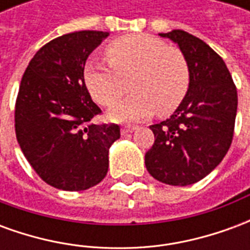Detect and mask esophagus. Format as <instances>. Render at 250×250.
Masks as SVG:
<instances>
[{
    "label": "esophagus",
    "instance_id": "1",
    "mask_svg": "<svg viewBox=\"0 0 250 250\" xmlns=\"http://www.w3.org/2000/svg\"><path fill=\"white\" fill-rule=\"evenodd\" d=\"M135 130V127H134V125H123V127H122V135H125V134H130V132H132V131Z\"/></svg>",
    "mask_w": 250,
    "mask_h": 250
}]
</instances>
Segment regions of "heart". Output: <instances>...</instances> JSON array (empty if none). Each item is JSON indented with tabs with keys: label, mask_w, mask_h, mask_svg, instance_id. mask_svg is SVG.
I'll use <instances>...</instances> for the list:
<instances>
[{
	"label": "heart",
	"mask_w": 250,
	"mask_h": 250,
	"mask_svg": "<svg viewBox=\"0 0 250 250\" xmlns=\"http://www.w3.org/2000/svg\"><path fill=\"white\" fill-rule=\"evenodd\" d=\"M109 66L89 62L84 68L88 91L98 103L112 105L130 82L132 94L109 109L111 119L139 122L171 114L188 95L191 71L186 55L178 46L146 35L127 36L105 48Z\"/></svg>",
	"instance_id": "obj_1"
}]
</instances>
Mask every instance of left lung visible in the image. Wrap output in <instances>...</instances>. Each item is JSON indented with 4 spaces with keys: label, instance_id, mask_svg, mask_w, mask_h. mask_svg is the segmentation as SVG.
Here are the masks:
<instances>
[{
    "label": "left lung",
    "instance_id": "left-lung-1",
    "mask_svg": "<svg viewBox=\"0 0 250 250\" xmlns=\"http://www.w3.org/2000/svg\"><path fill=\"white\" fill-rule=\"evenodd\" d=\"M161 36L184 51L191 80L175 112L150 125L155 139L145 163L159 182L188 186L211 173L229 150L236 123L237 88L222 57L198 37L179 29Z\"/></svg>",
    "mask_w": 250,
    "mask_h": 250
}]
</instances>
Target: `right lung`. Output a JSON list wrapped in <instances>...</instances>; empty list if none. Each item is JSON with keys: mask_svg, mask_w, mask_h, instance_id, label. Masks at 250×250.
<instances>
[{"mask_svg": "<svg viewBox=\"0 0 250 250\" xmlns=\"http://www.w3.org/2000/svg\"><path fill=\"white\" fill-rule=\"evenodd\" d=\"M107 36L80 30L53 39L37 51L20 84L17 142L37 175L60 190L80 191L102 182L109 147L120 138L118 125L92 122L102 109L84 82L85 60Z\"/></svg>", "mask_w": 250, "mask_h": 250, "instance_id": "add662e5", "label": "right lung"}]
</instances>
